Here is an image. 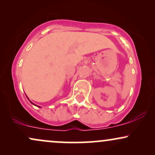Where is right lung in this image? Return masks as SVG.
Instances as JSON below:
<instances>
[{
  "instance_id": "right-lung-1",
  "label": "right lung",
  "mask_w": 155,
  "mask_h": 155,
  "mask_svg": "<svg viewBox=\"0 0 155 155\" xmlns=\"http://www.w3.org/2000/svg\"><path fill=\"white\" fill-rule=\"evenodd\" d=\"M30 102H31V103H32V102H31V101H30ZM32 104H33V103H32ZM33 105H35V104H33Z\"/></svg>"
}]
</instances>
